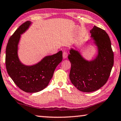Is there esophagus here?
<instances>
[{
  "label": "esophagus",
  "instance_id": "esophagus-1",
  "mask_svg": "<svg viewBox=\"0 0 121 121\" xmlns=\"http://www.w3.org/2000/svg\"><path fill=\"white\" fill-rule=\"evenodd\" d=\"M68 56V54H67V52L66 51H64V52H63V59H66L67 57Z\"/></svg>",
  "mask_w": 121,
  "mask_h": 121
}]
</instances>
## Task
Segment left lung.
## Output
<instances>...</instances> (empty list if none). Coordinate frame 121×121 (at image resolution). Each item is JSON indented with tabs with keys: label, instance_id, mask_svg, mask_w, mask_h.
Instances as JSON below:
<instances>
[{
	"label": "left lung",
	"instance_id": "8db88e82",
	"mask_svg": "<svg viewBox=\"0 0 121 121\" xmlns=\"http://www.w3.org/2000/svg\"><path fill=\"white\" fill-rule=\"evenodd\" d=\"M90 33L97 48L95 58L86 60L79 51L73 48L68 56L71 63V82L78 90L87 93L97 91L106 83L114 65V53L108 34L95 26Z\"/></svg>",
	"mask_w": 121,
	"mask_h": 121
}]
</instances>
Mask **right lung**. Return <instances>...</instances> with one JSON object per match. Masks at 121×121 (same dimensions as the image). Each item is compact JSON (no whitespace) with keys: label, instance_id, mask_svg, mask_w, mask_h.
<instances>
[{"label":"right lung","instance_id":"right-lung-1","mask_svg":"<svg viewBox=\"0 0 121 121\" xmlns=\"http://www.w3.org/2000/svg\"><path fill=\"white\" fill-rule=\"evenodd\" d=\"M27 21L19 27L9 38L6 49L5 64L7 72L13 82L26 93H36L47 87L54 72L62 60V52L44 57L37 64L27 66L22 64L18 55L20 36L31 25Z\"/></svg>","mask_w":121,"mask_h":121}]
</instances>
